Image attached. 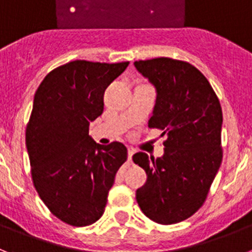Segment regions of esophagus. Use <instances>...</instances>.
Segmentation results:
<instances>
[{
    "mask_svg": "<svg viewBox=\"0 0 252 252\" xmlns=\"http://www.w3.org/2000/svg\"><path fill=\"white\" fill-rule=\"evenodd\" d=\"M134 155V150L132 149V147H129V149H128V161H132V156Z\"/></svg>",
    "mask_w": 252,
    "mask_h": 252,
    "instance_id": "34e87169",
    "label": "esophagus"
}]
</instances>
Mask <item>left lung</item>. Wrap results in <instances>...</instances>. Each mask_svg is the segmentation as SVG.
Instances as JSON below:
<instances>
[{
	"instance_id": "8db88e82",
	"label": "left lung",
	"mask_w": 252,
	"mask_h": 252,
	"mask_svg": "<svg viewBox=\"0 0 252 252\" xmlns=\"http://www.w3.org/2000/svg\"><path fill=\"white\" fill-rule=\"evenodd\" d=\"M134 66L158 92L149 126L166 134L162 158L133 155L147 174L137 189V202L156 223H179L204 205L221 164L220 102L204 74L189 63L158 58L136 61Z\"/></svg>"
}]
</instances>
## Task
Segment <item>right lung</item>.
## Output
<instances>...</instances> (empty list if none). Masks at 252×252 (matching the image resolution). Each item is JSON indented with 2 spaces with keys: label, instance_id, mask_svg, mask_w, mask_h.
Returning a JSON list of instances; mask_svg holds the SVG:
<instances>
[{
  "label": "right lung",
  "instance_id": "add662e5",
  "mask_svg": "<svg viewBox=\"0 0 252 252\" xmlns=\"http://www.w3.org/2000/svg\"><path fill=\"white\" fill-rule=\"evenodd\" d=\"M129 65L70 61L44 77L25 130L33 185L64 223L86 227L102 217L107 194L128 151L120 142L98 145L90 123L103 111V94Z\"/></svg>",
  "mask_w": 252,
  "mask_h": 252
}]
</instances>
